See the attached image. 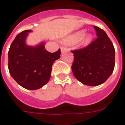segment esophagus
<instances>
[{"label": "esophagus", "instance_id": "esophagus-1", "mask_svg": "<svg viewBox=\"0 0 125 125\" xmlns=\"http://www.w3.org/2000/svg\"><path fill=\"white\" fill-rule=\"evenodd\" d=\"M61 52H65V50H67V48L65 46H61Z\"/></svg>", "mask_w": 125, "mask_h": 125}]
</instances>
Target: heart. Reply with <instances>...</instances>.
I'll list each match as a JSON object with an SVG mask.
<instances>
[{
  "mask_svg": "<svg viewBox=\"0 0 125 125\" xmlns=\"http://www.w3.org/2000/svg\"><path fill=\"white\" fill-rule=\"evenodd\" d=\"M85 30H80L69 35L65 39V42L70 44H75L81 42L84 45H88L92 42L93 35L92 34L85 35Z\"/></svg>",
  "mask_w": 125,
  "mask_h": 125,
  "instance_id": "b5f03b06",
  "label": "heart"
}]
</instances>
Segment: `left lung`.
<instances>
[{"mask_svg":"<svg viewBox=\"0 0 125 125\" xmlns=\"http://www.w3.org/2000/svg\"><path fill=\"white\" fill-rule=\"evenodd\" d=\"M98 38L86 47L72 51L71 66L75 77L84 84L98 86L112 74L115 67V48L103 29L94 27Z\"/></svg>","mask_w":125,"mask_h":125,"instance_id":"obj_1","label":"left lung"}]
</instances>
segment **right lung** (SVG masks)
I'll list each match as a JSON object with an SVG mask.
<instances>
[{
    "label": "right lung",
    "mask_w": 125,
    "mask_h": 125,
    "mask_svg": "<svg viewBox=\"0 0 125 125\" xmlns=\"http://www.w3.org/2000/svg\"><path fill=\"white\" fill-rule=\"evenodd\" d=\"M31 30H25L15 38L8 51V69L12 78L28 90L42 88L49 81L53 63L60 57L61 51L50 53L44 42L31 46L26 38Z\"/></svg>",
    "instance_id": "add662e5"
}]
</instances>
